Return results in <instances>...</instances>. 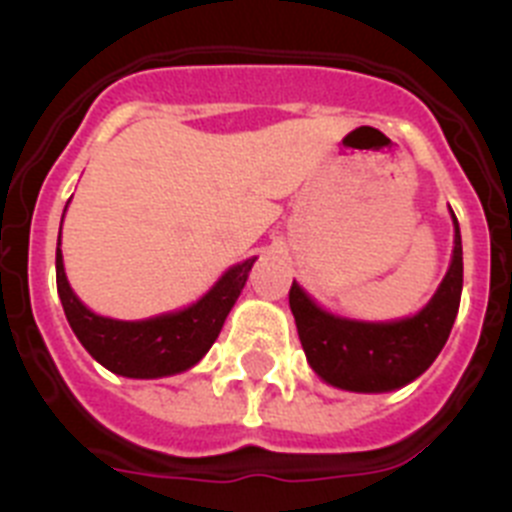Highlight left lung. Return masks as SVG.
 Listing matches in <instances>:
<instances>
[{
  "label": "left lung",
  "mask_w": 512,
  "mask_h": 512,
  "mask_svg": "<svg viewBox=\"0 0 512 512\" xmlns=\"http://www.w3.org/2000/svg\"><path fill=\"white\" fill-rule=\"evenodd\" d=\"M454 256L433 300L415 318L395 323H356L320 310L292 282L289 307L295 315L302 348L320 379L351 392H390L413 382L449 341L461 302L464 261L454 210Z\"/></svg>",
  "instance_id": "obj_1"
}]
</instances>
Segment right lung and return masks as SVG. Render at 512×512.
<instances>
[{"instance_id": "add662e5", "label": "right lung", "mask_w": 512, "mask_h": 512, "mask_svg": "<svg viewBox=\"0 0 512 512\" xmlns=\"http://www.w3.org/2000/svg\"><path fill=\"white\" fill-rule=\"evenodd\" d=\"M253 261L225 271V277L197 305L138 323L99 318L81 305L66 282L61 248H56V284L71 330L99 364L122 377L156 379L184 372L210 351L230 307L241 295Z\"/></svg>"}]
</instances>
